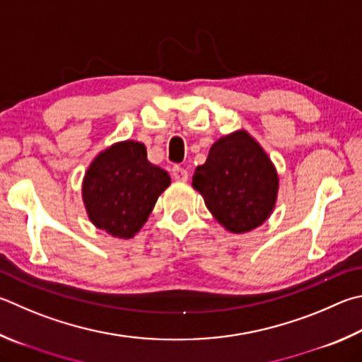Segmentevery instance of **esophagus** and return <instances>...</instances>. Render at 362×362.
<instances>
[{"label": "esophagus", "mask_w": 362, "mask_h": 362, "mask_svg": "<svg viewBox=\"0 0 362 362\" xmlns=\"http://www.w3.org/2000/svg\"><path fill=\"white\" fill-rule=\"evenodd\" d=\"M173 177L175 180L187 182L188 180V170L182 166H174L173 168Z\"/></svg>", "instance_id": "34e87169"}]
</instances>
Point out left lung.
I'll use <instances>...</instances> for the list:
<instances>
[{"mask_svg": "<svg viewBox=\"0 0 362 362\" xmlns=\"http://www.w3.org/2000/svg\"><path fill=\"white\" fill-rule=\"evenodd\" d=\"M216 221L242 234L262 225L277 201L279 175L262 147L247 131L223 136L193 175Z\"/></svg>", "mask_w": 362, "mask_h": 362, "instance_id": "8db88e82", "label": "left lung"}]
</instances>
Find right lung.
<instances>
[{"mask_svg": "<svg viewBox=\"0 0 362 362\" xmlns=\"http://www.w3.org/2000/svg\"><path fill=\"white\" fill-rule=\"evenodd\" d=\"M170 185L166 170L147 160L136 141L110 146L91 161L82 196L88 218L114 238L129 239L152 214L158 196Z\"/></svg>", "mask_w": 362, "mask_h": 362, "instance_id": "add662e5", "label": "right lung"}]
</instances>
